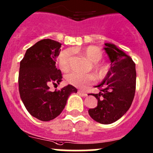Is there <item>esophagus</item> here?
<instances>
[{
  "instance_id": "obj_1",
  "label": "esophagus",
  "mask_w": 153,
  "mask_h": 153,
  "mask_svg": "<svg viewBox=\"0 0 153 153\" xmlns=\"http://www.w3.org/2000/svg\"><path fill=\"white\" fill-rule=\"evenodd\" d=\"M78 94H79L80 95L84 96V97H86L87 96V93L84 90H78Z\"/></svg>"
}]
</instances>
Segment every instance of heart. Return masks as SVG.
Returning a JSON list of instances; mask_svg holds the SVG:
<instances>
[{"label": "heart", "mask_w": 153, "mask_h": 153, "mask_svg": "<svg viewBox=\"0 0 153 153\" xmlns=\"http://www.w3.org/2000/svg\"><path fill=\"white\" fill-rule=\"evenodd\" d=\"M74 52L75 50H71ZM76 51V50H75ZM89 60L94 62V68L100 74H103L106 71V65L104 63L100 62L103 57V53L100 49L96 46H88L82 50H77ZM71 56L70 51H62L58 57V62L59 68L62 71H67L70 68ZM94 76L92 74H83L78 71H73L66 75V81L69 84L77 88H85L87 85L93 83Z\"/></svg>", "instance_id": "obj_1"}]
</instances>
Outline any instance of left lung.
I'll return each mask as SVG.
<instances>
[{"instance_id":"8db88e82","label":"left lung","mask_w":153,"mask_h":153,"mask_svg":"<svg viewBox=\"0 0 153 153\" xmlns=\"http://www.w3.org/2000/svg\"><path fill=\"white\" fill-rule=\"evenodd\" d=\"M111 62V69L101 83L100 92L91 94L97 99V106L88 110L91 117L102 124H110L130 109L136 91V65L130 56L115 45L105 43Z\"/></svg>"}]
</instances>
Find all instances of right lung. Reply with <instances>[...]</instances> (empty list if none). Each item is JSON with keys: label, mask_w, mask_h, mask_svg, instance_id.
Wrapping results in <instances>:
<instances>
[{"label": "right lung", "mask_w": 153, "mask_h": 153, "mask_svg": "<svg viewBox=\"0 0 153 153\" xmlns=\"http://www.w3.org/2000/svg\"><path fill=\"white\" fill-rule=\"evenodd\" d=\"M61 46L53 39H42L29 48L20 61V98L28 112L39 120L55 119L65 108L68 96L77 92L71 85L55 91L49 90L50 84L59 85L62 78L61 71L56 66Z\"/></svg>", "instance_id": "1"}]
</instances>
